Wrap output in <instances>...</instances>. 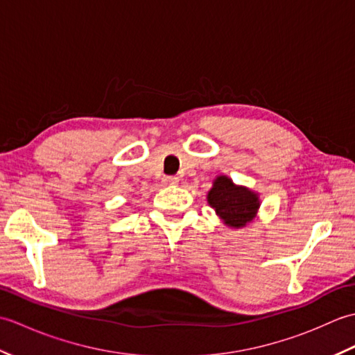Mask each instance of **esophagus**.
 Instances as JSON below:
<instances>
[{
  "label": "esophagus",
  "instance_id": "34e87169",
  "mask_svg": "<svg viewBox=\"0 0 355 355\" xmlns=\"http://www.w3.org/2000/svg\"><path fill=\"white\" fill-rule=\"evenodd\" d=\"M180 182V178L178 177H173V175H171V177H164V183L166 184H177Z\"/></svg>",
  "mask_w": 355,
  "mask_h": 355
}]
</instances>
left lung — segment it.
<instances>
[{
  "label": "left lung",
  "mask_w": 355,
  "mask_h": 355,
  "mask_svg": "<svg viewBox=\"0 0 355 355\" xmlns=\"http://www.w3.org/2000/svg\"><path fill=\"white\" fill-rule=\"evenodd\" d=\"M209 205L232 227H244L253 220L259 207L258 195L245 187H238L227 177H218L207 195Z\"/></svg>",
  "instance_id": "obj_1"
}]
</instances>
